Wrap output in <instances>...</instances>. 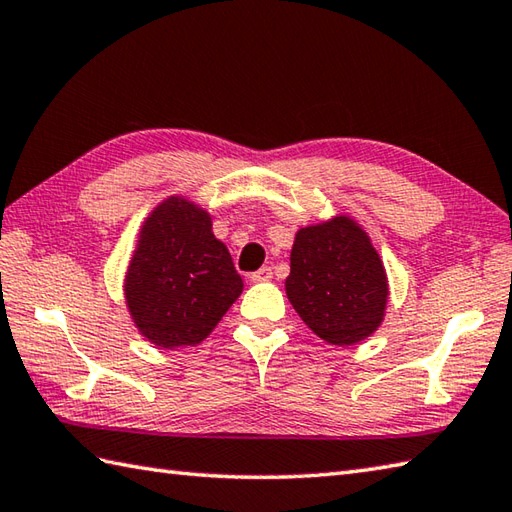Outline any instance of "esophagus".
Here are the masks:
<instances>
[{
    "instance_id": "esophagus-1",
    "label": "esophagus",
    "mask_w": 512,
    "mask_h": 512,
    "mask_svg": "<svg viewBox=\"0 0 512 512\" xmlns=\"http://www.w3.org/2000/svg\"><path fill=\"white\" fill-rule=\"evenodd\" d=\"M270 279H273V268L270 266L259 268L257 273L250 275V281H253V284H259V281H270Z\"/></svg>"
}]
</instances>
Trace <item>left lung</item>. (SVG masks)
<instances>
[{"instance_id": "obj_1", "label": "left lung", "mask_w": 512, "mask_h": 512, "mask_svg": "<svg viewBox=\"0 0 512 512\" xmlns=\"http://www.w3.org/2000/svg\"><path fill=\"white\" fill-rule=\"evenodd\" d=\"M286 295L319 339L345 347L380 328L389 284L363 226L350 215H334L297 231Z\"/></svg>"}]
</instances>
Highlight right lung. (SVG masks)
Returning <instances> with one entry per match:
<instances>
[{"label":"right lung","instance_id":"1","mask_svg":"<svg viewBox=\"0 0 512 512\" xmlns=\"http://www.w3.org/2000/svg\"><path fill=\"white\" fill-rule=\"evenodd\" d=\"M123 290L138 332L171 350L202 343L242 295L244 281L213 235L209 211L169 195L140 226Z\"/></svg>","mask_w":512,"mask_h":512}]
</instances>
